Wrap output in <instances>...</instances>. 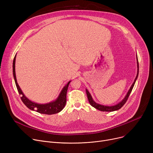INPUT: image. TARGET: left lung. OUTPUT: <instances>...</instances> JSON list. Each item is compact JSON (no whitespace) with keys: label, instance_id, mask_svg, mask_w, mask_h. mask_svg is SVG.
I'll use <instances>...</instances> for the list:
<instances>
[{"label":"left lung","instance_id":"obj_1","mask_svg":"<svg viewBox=\"0 0 153 153\" xmlns=\"http://www.w3.org/2000/svg\"><path fill=\"white\" fill-rule=\"evenodd\" d=\"M137 56V55H136ZM137 57V56H136ZM137 67H138V72H137V75H136V77L134 79V81L133 83V84L131 85L130 89H129V91H128V92H127L126 96L125 97V98L120 102V103H118V104H117V105H113V106H106V105H100V104H99L97 103H96L92 99V96L91 95V94L89 93V92L87 91V89H86V94H87V98H88V100H89V102L90 103L91 105L95 108L96 109H97L99 110H100V111H116V110H119L120 108H121L123 105L124 104L126 103V102L127 101L128 99V97L130 96V94H131V91L133 89V88L134 87V85L135 84V82L136 81V79H137L138 78V72H139V64H138V58H137Z\"/></svg>","mask_w":153,"mask_h":153}]
</instances>
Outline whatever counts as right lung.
Returning <instances> with one entry per match:
<instances>
[{
	"mask_svg": "<svg viewBox=\"0 0 153 153\" xmlns=\"http://www.w3.org/2000/svg\"><path fill=\"white\" fill-rule=\"evenodd\" d=\"M15 59H16V55L15 56V58L13 61V74L15 80V82L17 86V90L19 91V94L21 95V99L23 103L30 110H35L38 113L46 114V115H53L60 112L64 107L66 105V94L68 89L69 84L71 82H68V83L63 87L61 93L59 94L58 99L55 101L51 102L50 103H48L46 104H39L33 102H31L30 100L26 96L23 94V92L22 91L21 89L20 88L17 81V79H16L15 75Z\"/></svg>",
	"mask_w": 153,
	"mask_h": 153,
	"instance_id": "add662e5",
	"label": "right lung"
}]
</instances>
